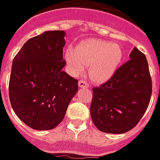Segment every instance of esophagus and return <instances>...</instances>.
Listing matches in <instances>:
<instances>
[{
	"label": "esophagus",
	"instance_id": "obj_1",
	"mask_svg": "<svg viewBox=\"0 0 160 160\" xmlns=\"http://www.w3.org/2000/svg\"><path fill=\"white\" fill-rule=\"evenodd\" d=\"M78 86L80 88H88L89 87V83L85 80H79L78 81Z\"/></svg>",
	"mask_w": 160,
	"mask_h": 160
}]
</instances>
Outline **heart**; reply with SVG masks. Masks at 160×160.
<instances>
[{"mask_svg":"<svg viewBox=\"0 0 160 160\" xmlns=\"http://www.w3.org/2000/svg\"><path fill=\"white\" fill-rule=\"evenodd\" d=\"M123 54V48L118 43L91 39L80 42L76 48H68L65 60L71 74L82 73L88 66V74L91 80L103 82L115 73Z\"/></svg>","mask_w":160,"mask_h":160,"instance_id":"obj_1","label":"heart"}]
</instances>
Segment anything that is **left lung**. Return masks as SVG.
Returning <instances> with one entry per match:
<instances>
[{
  "mask_svg": "<svg viewBox=\"0 0 160 160\" xmlns=\"http://www.w3.org/2000/svg\"><path fill=\"white\" fill-rule=\"evenodd\" d=\"M107 82L93 87L91 116L101 132H127L140 121L152 92L148 62L135 48Z\"/></svg>",
  "mask_w": 160,
  "mask_h": 160,
  "instance_id": "obj_1",
  "label": "left lung"
}]
</instances>
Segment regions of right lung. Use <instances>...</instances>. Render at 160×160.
Instances as JSON below:
<instances>
[{
  "label": "right lung",
  "instance_id": "1",
  "mask_svg": "<svg viewBox=\"0 0 160 160\" xmlns=\"http://www.w3.org/2000/svg\"><path fill=\"white\" fill-rule=\"evenodd\" d=\"M62 30L46 31L28 40L14 58L8 93L20 119L30 128L57 127L78 91V79L62 71Z\"/></svg>",
  "mask_w": 160,
  "mask_h": 160
}]
</instances>
